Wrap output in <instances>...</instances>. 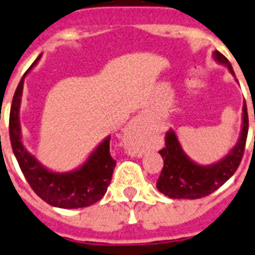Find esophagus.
Segmentation results:
<instances>
[{
	"label": "esophagus",
	"instance_id": "34e87169",
	"mask_svg": "<svg viewBox=\"0 0 255 255\" xmlns=\"http://www.w3.org/2000/svg\"><path fill=\"white\" fill-rule=\"evenodd\" d=\"M143 129V118L142 117H136L133 121L130 122L129 126H128V133L129 134H136L142 132Z\"/></svg>",
	"mask_w": 255,
	"mask_h": 255
}]
</instances>
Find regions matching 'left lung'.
Here are the masks:
<instances>
[{"mask_svg": "<svg viewBox=\"0 0 255 255\" xmlns=\"http://www.w3.org/2000/svg\"><path fill=\"white\" fill-rule=\"evenodd\" d=\"M213 59L225 65L235 75L230 61L220 51H213ZM247 104L243 106V123L239 140L230 152L213 164L200 165L186 155L173 129L165 133V147L159 151L164 160V167L156 182L161 194L170 199H200L220 189L238 169L244 155L248 137Z\"/></svg>", "mask_w": 255, "mask_h": 255, "instance_id": "left-lung-1", "label": "left lung"}]
</instances>
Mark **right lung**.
Masks as SVG:
<instances>
[{
  "instance_id": "right-lung-1",
  "label": "right lung",
  "mask_w": 255,
  "mask_h": 255,
  "mask_svg": "<svg viewBox=\"0 0 255 255\" xmlns=\"http://www.w3.org/2000/svg\"><path fill=\"white\" fill-rule=\"evenodd\" d=\"M42 54L23 75L15 91L10 110V141L19 167L33 191L52 207L77 209L95 204L105 195L112 181L117 161L110 155V136H108L87 160L70 172H54L30 154L21 140L20 112L24 78L37 65Z\"/></svg>"
}]
</instances>
